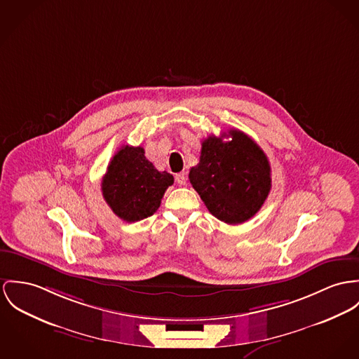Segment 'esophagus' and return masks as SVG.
<instances>
[{"instance_id": "esophagus-1", "label": "esophagus", "mask_w": 359, "mask_h": 359, "mask_svg": "<svg viewBox=\"0 0 359 359\" xmlns=\"http://www.w3.org/2000/svg\"><path fill=\"white\" fill-rule=\"evenodd\" d=\"M175 180H176V183H177L179 186H183V184H186V182H187V176H186L184 172H180V173H176Z\"/></svg>"}]
</instances>
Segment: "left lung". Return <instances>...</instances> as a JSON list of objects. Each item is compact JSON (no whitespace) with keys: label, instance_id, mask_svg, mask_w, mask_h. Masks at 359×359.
<instances>
[{"label":"left lung","instance_id":"8db88e82","mask_svg":"<svg viewBox=\"0 0 359 359\" xmlns=\"http://www.w3.org/2000/svg\"><path fill=\"white\" fill-rule=\"evenodd\" d=\"M231 139L210 135L202 142L198 165L190 169V183L208 210L226 224L250 220L268 198L272 179L264 150L239 130Z\"/></svg>","mask_w":359,"mask_h":359}]
</instances>
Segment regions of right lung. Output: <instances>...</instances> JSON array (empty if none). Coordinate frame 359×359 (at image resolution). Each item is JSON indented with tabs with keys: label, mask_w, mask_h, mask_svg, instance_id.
I'll use <instances>...</instances> for the list:
<instances>
[{
	"label": "right lung",
	"mask_w": 359,
	"mask_h": 359,
	"mask_svg": "<svg viewBox=\"0 0 359 359\" xmlns=\"http://www.w3.org/2000/svg\"><path fill=\"white\" fill-rule=\"evenodd\" d=\"M173 176L158 172L144 157L143 147L121 146L108 165L101 189L113 213L127 222L150 217L157 212Z\"/></svg>",
	"instance_id": "add662e5"
}]
</instances>
